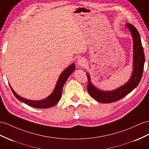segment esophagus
Here are the masks:
<instances>
[{
  "instance_id": "1",
  "label": "esophagus",
  "mask_w": 149,
  "mask_h": 149,
  "mask_svg": "<svg viewBox=\"0 0 149 149\" xmlns=\"http://www.w3.org/2000/svg\"><path fill=\"white\" fill-rule=\"evenodd\" d=\"M77 64L79 67H84L86 64V60L84 58H79L77 61Z\"/></svg>"
}]
</instances>
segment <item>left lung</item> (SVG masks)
Returning a JSON list of instances; mask_svg holds the SVG:
<instances>
[{"mask_svg":"<svg viewBox=\"0 0 149 149\" xmlns=\"http://www.w3.org/2000/svg\"><path fill=\"white\" fill-rule=\"evenodd\" d=\"M130 31L133 39V71L128 81L124 85L113 91H102L95 86L91 82L90 75L87 73L88 79L87 91L91 96L102 103H109L120 100L137 87L142 77L145 63V55L142 41L139 31L134 26L127 23L125 25Z\"/></svg>","mask_w":149,"mask_h":149,"instance_id":"left-lung-1","label":"left lung"}]
</instances>
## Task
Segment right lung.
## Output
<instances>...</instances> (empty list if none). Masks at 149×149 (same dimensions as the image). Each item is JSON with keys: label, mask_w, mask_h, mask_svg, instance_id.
<instances>
[{"label": "right lung", "mask_w": 149, "mask_h": 149, "mask_svg": "<svg viewBox=\"0 0 149 149\" xmlns=\"http://www.w3.org/2000/svg\"><path fill=\"white\" fill-rule=\"evenodd\" d=\"M75 64L72 63L70 66H68L66 68V69H65L62 72V73L60 74L58 81H57V82L56 84L55 89H53L52 94L47 98L43 99V100H41L33 101L22 97L20 96H19V95L15 92L12 87H11L10 84L9 86L11 90L13 91V93H14L15 97H16L18 100H19L20 101L24 102V103L33 108H49L50 107H52L53 106H55L57 102L60 101L61 96H62V89L65 83L69 77V76L72 74V72L75 70Z\"/></svg>", "instance_id": "right-lung-1"}]
</instances>
